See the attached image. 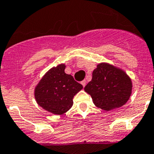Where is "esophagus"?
<instances>
[{
    "mask_svg": "<svg viewBox=\"0 0 154 154\" xmlns=\"http://www.w3.org/2000/svg\"><path fill=\"white\" fill-rule=\"evenodd\" d=\"M81 85H83V87H85V85H86V81H85V80H84V81H81Z\"/></svg>",
    "mask_w": 154,
    "mask_h": 154,
    "instance_id": "esophagus-1",
    "label": "esophagus"
}]
</instances>
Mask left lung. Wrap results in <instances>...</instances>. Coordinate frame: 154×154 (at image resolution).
<instances>
[{
    "label": "left lung",
    "instance_id": "8db88e82",
    "mask_svg": "<svg viewBox=\"0 0 154 154\" xmlns=\"http://www.w3.org/2000/svg\"><path fill=\"white\" fill-rule=\"evenodd\" d=\"M132 82L123 69L106 63L97 65L92 79L85 88L97 107L106 111L127 103L131 95Z\"/></svg>",
    "mask_w": 154,
    "mask_h": 154
}]
</instances>
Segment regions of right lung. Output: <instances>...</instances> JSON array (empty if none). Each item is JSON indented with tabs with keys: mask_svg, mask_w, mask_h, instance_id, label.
<instances>
[{
	"mask_svg": "<svg viewBox=\"0 0 154 154\" xmlns=\"http://www.w3.org/2000/svg\"><path fill=\"white\" fill-rule=\"evenodd\" d=\"M65 64L52 67L45 73L34 89L37 104L44 109L62 115L70 109L73 99L83 86L65 73Z\"/></svg>",
	"mask_w": 154,
	"mask_h": 154,
	"instance_id": "obj_1",
	"label": "right lung"
}]
</instances>
